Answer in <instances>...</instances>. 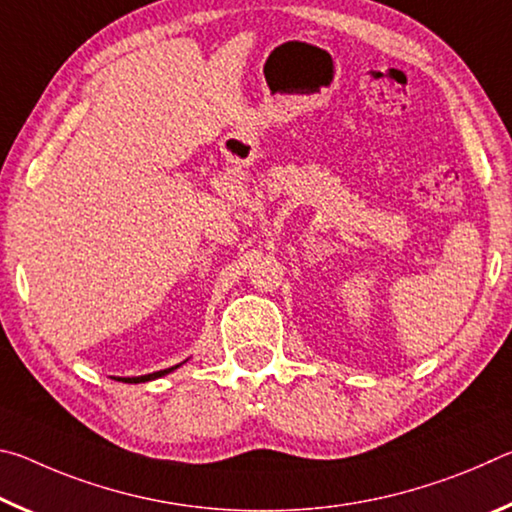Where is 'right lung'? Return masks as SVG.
Returning a JSON list of instances; mask_svg holds the SVG:
<instances>
[{
    "label": "right lung",
    "mask_w": 512,
    "mask_h": 512,
    "mask_svg": "<svg viewBox=\"0 0 512 512\" xmlns=\"http://www.w3.org/2000/svg\"><path fill=\"white\" fill-rule=\"evenodd\" d=\"M173 368H178V366H173ZM173 368L151 372V375H142V377H124V379H119V381H126V384H142V381H151V379H158L162 375H167V372H171Z\"/></svg>",
    "instance_id": "obj_1"
}]
</instances>
